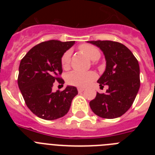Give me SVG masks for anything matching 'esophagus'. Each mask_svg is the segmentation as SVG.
Returning <instances> with one entry per match:
<instances>
[{
  "label": "esophagus",
  "mask_w": 155,
  "mask_h": 155,
  "mask_svg": "<svg viewBox=\"0 0 155 155\" xmlns=\"http://www.w3.org/2000/svg\"><path fill=\"white\" fill-rule=\"evenodd\" d=\"M84 88H82V87H78V92H82V91H84Z\"/></svg>",
  "instance_id": "esophagus-1"
}]
</instances>
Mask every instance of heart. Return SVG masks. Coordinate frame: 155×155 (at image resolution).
Instances as JSON below:
<instances>
[{"mask_svg": "<svg viewBox=\"0 0 155 155\" xmlns=\"http://www.w3.org/2000/svg\"><path fill=\"white\" fill-rule=\"evenodd\" d=\"M79 50L91 61L98 60L100 57V51L98 49L92 45L82 44L79 46ZM71 52L70 50L66 51L61 57V64L64 69L69 68L71 61ZM97 78L96 74L93 71L88 72H78L73 71L68 74L66 77V81L71 85L78 86V87H86L90 84L94 79Z\"/></svg>", "mask_w": 155, "mask_h": 155, "instance_id": "obj_1", "label": "heart"}]
</instances>
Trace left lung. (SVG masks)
<instances>
[{
    "label": "left lung",
    "mask_w": 155,
    "mask_h": 155,
    "mask_svg": "<svg viewBox=\"0 0 155 155\" xmlns=\"http://www.w3.org/2000/svg\"><path fill=\"white\" fill-rule=\"evenodd\" d=\"M99 47L106 60V68L98 80L101 87L108 85L106 93L97 92L89 102L93 113L105 119L120 117L134 103L140 88V67L137 58L120 42L89 41Z\"/></svg>",
    "instance_id": "obj_1"
}]
</instances>
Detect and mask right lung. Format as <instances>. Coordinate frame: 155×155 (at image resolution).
Here are the masks:
<instances>
[{"label":"right lung","mask_w":155,"mask_h":155,"mask_svg":"<svg viewBox=\"0 0 155 155\" xmlns=\"http://www.w3.org/2000/svg\"><path fill=\"white\" fill-rule=\"evenodd\" d=\"M74 44V41L49 40L32 47L21 59L18 84L28 109L38 117L53 120L69 111L78 90L68 86L64 91H52L53 83H64L61 78L62 55Z\"/></svg>","instance_id":"right-lung-1"}]
</instances>
